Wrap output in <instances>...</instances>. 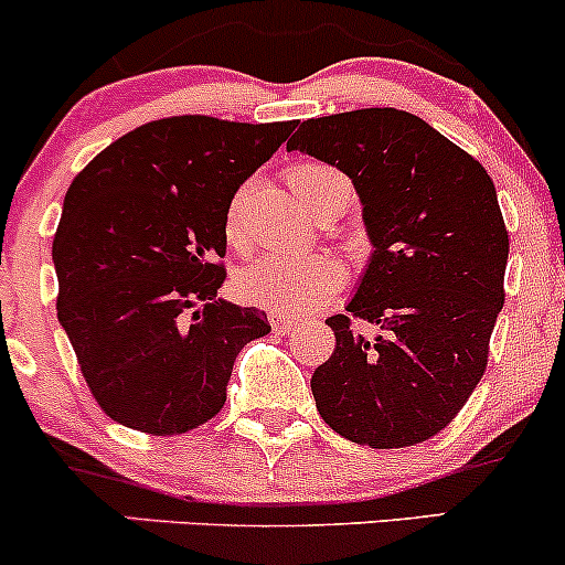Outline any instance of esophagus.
Listing matches in <instances>:
<instances>
[{"mask_svg":"<svg viewBox=\"0 0 565 565\" xmlns=\"http://www.w3.org/2000/svg\"><path fill=\"white\" fill-rule=\"evenodd\" d=\"M270 327H273V332L289 334V332L295 330V321L287 319V316H284V313H270Z\"/></svg>","mask_w":565,"mask_h":565,"instance_id":"esophagus-1","label":"esophagus"}]
</instances>
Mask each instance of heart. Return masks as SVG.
Segmentation results:
<instances>
[{
    "label": "heart",
    "instance_id": "obj_1",
    "mask_svg": "<svg viewBox=\"0 0 565 565\" xmlns=\"http://www.w3.org/2000/svg\"><path fill=\"white\" fill-rule=\"evenodd\" d=\"M289 188L311 212L324 206H349L351 184L338 169L324 163H297L287 173ZM249 184H241L227 203L225 235L233 246L244 241V203ZM345 268L332 254H265L235 278L246 302L284 316L321 311L343 289Z\"/></svg>",
    "mask_w": 565,
    "mask_h": 565
}]
</instances>
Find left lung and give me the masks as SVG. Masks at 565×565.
I'll list each match as a JSON object with an SVG mask.
<instances>
[{"mask_svg": "<svg viewBox=\"0 0 565 565\" xmlns=\"http://www.w3.org/2000/svg\"><path fill=\"white\" fill-rule=\"evenodd\" d=\"M300 150L351 179L373 257L311 392L324 424L370 448L443 431L488 367L510 254L493 179L469 152L402 109H353L300 122ZM351 318L377 323L364 339Z\"/></svg>", "mask_w": 565, "mask_h": 565, "instance_id": "8db88e82", "label": "left lung"}]
</instances>
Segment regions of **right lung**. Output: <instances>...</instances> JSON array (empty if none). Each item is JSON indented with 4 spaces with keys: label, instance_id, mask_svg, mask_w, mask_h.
I'll list each match as a JSON object with an SVG mask.
<instances>
[{
    "label": "right lung",
    "instance_id": "add662e5",
    "mask_svg": "<svg viewBox=\"0 0 565 565\" xmlns=\"http://www.w3.org/2000/svg\"><path fill=\"white\" fill-rule=\"evenodd\" d=\"M287 122L163 117L74 177L53 238L58 321L93 399L171 437L222 411L233 362L268 316L220 300L225 212L292 134Z\"/></svg>",
    "mask_w": 565,
    "mask_h": 565
}]
</instances>
